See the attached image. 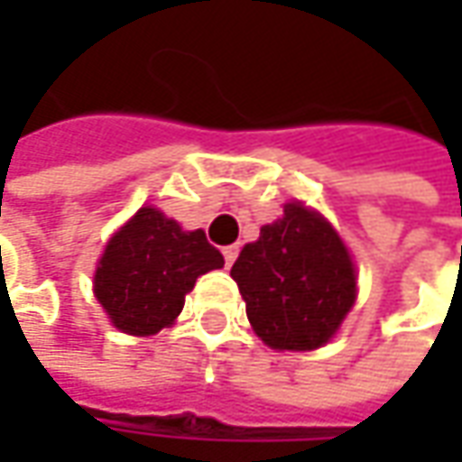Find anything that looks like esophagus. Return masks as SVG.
I'll return each mask as SVG.
<instances>
[{
  "label": "esophagus",
  "mask_w": 462,
  "mask_h": 462,
  "mask_svg": "<svg viewBox=\"0 0 462 462\" xmlns=\"http://www.w3.org/2000/svg\"><path fill=\"white\" fill-rule=\"evenodd\" d=\"M239 257V246H226L223 249V259H226V267H231L234 262Z\"/></svg>",
  "instance_id": "esophagus-1"
}]
</instances>
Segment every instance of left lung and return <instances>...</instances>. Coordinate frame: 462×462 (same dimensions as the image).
Segmentation results:
<instances>
[{
    "label": "left lung",
    "instance_id": "1",
    "mask_svg": "<svg viewBox=\"0 0 462 462\" xmlns=\"http://www.w3.org/2000/svg\"><path fill=\"white\" fill-rule=\"evenodd\" d=\"M249 324L273 349L327 345L357 298L355 262L334 226L303 203L259 228L231 267Z\"/></svg>",
    "mask_w": 462,
    "mask_h": 462
}]
</instances>
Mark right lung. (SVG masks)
Instances as JSON below:
<instances>
[{"label":"right lung","mask_w":462,"mask_h":462,"mask_svg":"<svg viewBox=\"0 0 462 462\" xmlns=\"http://www.w3.org/2000/svg\"><path fill=\"white\" fill-rule=\"evenodd\" d=\"M221 267L223 254L208 244L205 231H182L146 205L107 241L95 273V298L113 327L152 337L180 316L195 280Z\"/></svg>","instance_id":"add662e5"}]
</instances>
